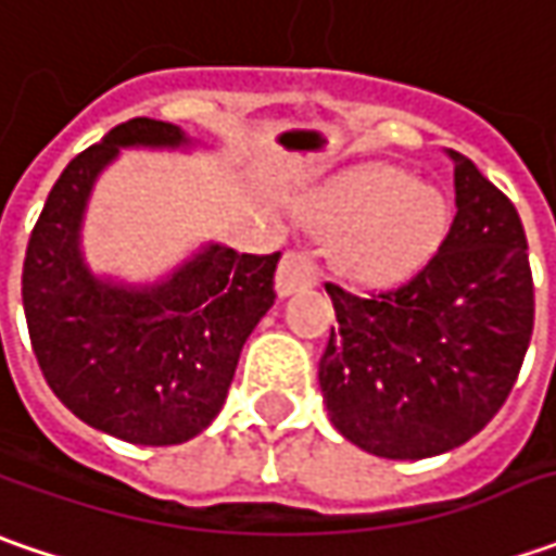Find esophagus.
I'll use <instances>...</instances> for the list:
<instances>
[{
    "label": "esophagus",
    "instance_id": "obj_1",
    "mask_svg": "<svg viewBox=\"0 0 556 556\" xmlns=\"http://www.w3.org/2000/svg\"><path fill=\"white\" fill-rule=\"evenodd\" d=\"M321 278V271L315 266L306 250H288L281 256V266H278V278H275V288H278V296H290L296 290L315 288Z\"/></svg>",
    "mask_w": 556,
    "mask_h": 556
}]
</instances>
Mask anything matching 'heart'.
Instances as JSON below:
<instances>
[{"instance_id": "heart-1", "label": "heart", "mask_w": 556, "mask_h": 556, "mask_svg": "<svg viewBox=\"0 0 556 556\" xmlns=\"http://www.w3.org/2000/svg\"><path fill=\"white\" fill-rule=\"evenodd\" d=\"M309 219L337 235V263L365 285H390L420 268L445 235L448 203L402 169H358L309 198Z\"/></svg>"}]
</instances>
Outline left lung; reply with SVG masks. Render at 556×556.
<instances>
[{"label":"left lung","instance_id":"obj_1","mask_svg":"<svg viewBox=\"0 0 556 556\" xmlns=\"http://www.w3.org/2000/svg\"><path fill=\"white\" fill-rule=\"evenodd\" d=\"M455 219L405 285L337 312L318 383L331 424L377 458L420 460L477 437L510 395L532 337L535 293L517 206L458 151Z\"/></svg>","mask_w":556,"mask_h":556}]
</instances>
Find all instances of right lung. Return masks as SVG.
<instances>
[{
	"label": "right lung",
	"mask_w": 556,
	"mask_h": 556,
	"mask_svg": "<svg viewBox=\"0 0 556 556\" xmlns=\"http://www.w3.org/2000/svg\"><path fill=\"white\" fill-rule=\"evenodd\" d=\"M136 144L188 139L136 117L76 154L33 225L21 296L42 377L79 420L136 445H179L219 415L247 337L275 303L281 253L206 244L161 285L96 278L79 250L83 213L98 173Z\"/></svg>",
	"instance_id": "obj_1"
}]
</instances>
